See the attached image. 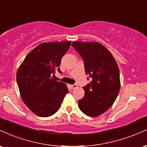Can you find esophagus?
I'll return each mask as SVG.
<instances>
[{
    "mask_svg": "<svg viewBox=\"0 0 147 147\" xmlns=\"http://www.w3.org/2000/svg\"><path fill=\"white\" fill-rule=\"evenodd\" d=\"M77 88V85H76V84L70 85V88L71 90H74V89H75V88Z\"/></svg>",
    "mask_w": 147,
    "mask_h": 147,
    "instance_id": "1",
    "label": "esophagus"
}]
</instances>
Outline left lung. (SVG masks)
<instances>
[{
	"label": "left lung",
	"mask_w": 147,
	"mask_h": 147,
	"mask_svg": "<svg viewBox=\"0 0 147 147\" xmlns=\"http://www.w3.org/2000/svg\"><path fill=\"white\" fill-rule=\"evenodd\" d=\"M72 46L83 58L86 75L92 78L84 87L85 95L79 100V107L87 116L96 117L113 105L119 93L118 64L112 53L98 42L75 41Z\"/></svg>",
	"instance_id": "left-lung-1"
}]
</instances>
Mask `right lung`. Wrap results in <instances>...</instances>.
Listing matches in <instances>:
<instances>
[{
	"label": "right lung",
	"instance_id": "obj_1",
	"mask_svg": "<svg viewBox=\"0 0 147 147\" xmlns=\"http://www.w3.org/2000/svg\"><path fill=\"white\" fill-rule=\"evenodd\" d=\"M71 41L44 42L33 49L21 63L16 74L17 84L23 102L30 110L41 117L52 116L60 108L66 85L54 80L59 73L61 58Z\"/></svg>",
	"mask_w": 147,
	"mask_h": 147
}]
</instances>
